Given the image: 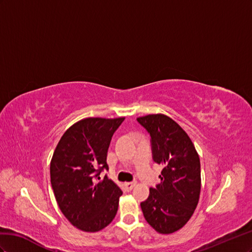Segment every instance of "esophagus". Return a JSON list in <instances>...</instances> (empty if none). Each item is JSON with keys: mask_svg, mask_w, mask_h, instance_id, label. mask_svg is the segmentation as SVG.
Wrapping results in <instances>:
<instances>
[{"mask_svg": "<svg viewBox=\"0 0 252 252\" xmlns=\"http://www.w3.org/2000/svg\"><path fill=\"white\" fill-rule=\"evenodd\" d=\"M135 185H136L135 182H128V183H126V184H125V187H126V189L127 191H130V190H132V189L134 188Z\"/></svg>", "mask_w": 252, "mask_h": 252, "instance_id": "1", "label": "esophagus"}]
</instances>
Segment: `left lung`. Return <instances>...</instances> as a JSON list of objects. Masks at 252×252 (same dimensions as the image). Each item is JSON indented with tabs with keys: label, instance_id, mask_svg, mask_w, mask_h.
I'll use <instances>...</instances> for the list:
<instances>
[{
	"label": "left lung",
	"instance_id": "left-lung-1",
	"mask_svg": "<svg viewBox=\"0 0 252 252\" xmlns=\"http://www.w3.org/2000/svg\"><path fill=\"white\" fill-rule=\"evenodd\" d=\"M150 134L154 162L161 164L160 184L141 202L143 217L157 232L173 233L195 210L200 193V161L191 139L174 120L162 114L137 118Z\"/></svg>",
	"mask_w": 252,
	"mask_h": 252
}]
</instances>
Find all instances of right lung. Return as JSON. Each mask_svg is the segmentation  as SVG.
Listing matches in <instances>:
<instances>
[{"label":"right lung","mask_w":252,"mask_h":252,"mask_svg":"<svg viewBox=\"0 0 252 252\" xmlns=\"http://www.w3.org/2000/svg\"><path fill=\"white\" fill-rule=\"evenodd\" d=\"M125 118H86L63 134L50 161V183L57 203L78 229L96 232L114 220L122 191L105 175L114 133Z\"/></svg>","instance_id":"right-lung-1"}]
</instances>
